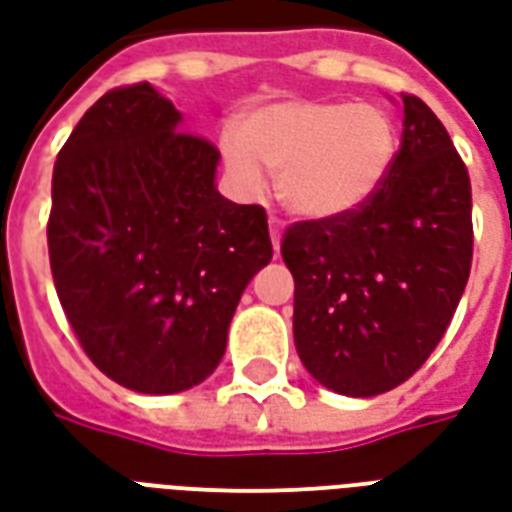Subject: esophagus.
<instances>
[{"label": "esophagus", "instance_id": "34e87169", "mask_svg": "<svg viewBox=\"0 0 512 512\" xmlns=\"http://www.w3.org/2000/svg\"><path fill=\"white\" fill-rule=\"evenodd\" d=\"M271 244H274V249H279V241H282V222L276 217H271Z\"/></svg>", "mask_w": 512, "mask_h": 512}]
</instances>
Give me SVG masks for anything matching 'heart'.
Masks as SVG:
<instances>
[{"instance_id":"b5f03b06","label":"heart","mask_w":512,"mask_h":512,"mask_svg":"<svg viewBox=\"0 0 512 512\" xmlns=\"http://www.w3.org/2000/svg\"><path fill=\"white\" fill-rule=\"evenodd\" d=\"M399 151L396 124L366 102H279L260 108L241 130L225 132L222 154L249 192L279 170V198L293 214L331 219L380 192Z\"/></svg>"}]
</instances>
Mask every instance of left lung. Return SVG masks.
<instances>
[{
	"label": "left lung",
	"instance_id": "obj_1",
	"mask_svg": "<svg viewBox=\"0 0 512 512\" xmlns=\"http://www.w3.org/2000/svg\"><path fill=\"white\" fill-rule=\"evenodd\" d=\"M391 176L369 203L293 222V336L306 372L344 396L410 380L448 331L472 268V187L448 130L415 94Z\"/></svg>",
	"mask_w": 512,
	"mask_h": 512
}]
</instances>
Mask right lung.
Segmentation results:
<instances>
[{
    "label": "right lung",
    "mask_w": 512,
    "mask_h": 512,
    "mask_svg": "<svg viewBox=\"0 0 512 512\" xmlns=\"http://www.w3.org/2000/svg\"><path fill=\"white\" fill-rule=\"evenodd\" d=\"M151 83L105 92L59 151L48 257L83 352L138 393L214 372L249 279L271 263L263 206L214 187L219 151Z\"/></svg>",
    "instance_id": "add662e5"
}]
</instances>
